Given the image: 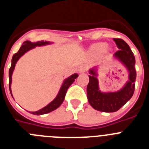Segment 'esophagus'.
Wrapping results in <instances>:
<instances>
[{"label":"esophagus","instance_id":"1","mask_svg":"<svg viewBox=\"0 0 149 149\" xmlns=\"http://www.w3.org/2000/svg\"><path fill=\"white\" fill-rule=\"evenodd\" d=\"M86 69H87V68H86L85 65H81V66L79 67L78 72H80V73H84V72H86Z\"/></svg>","mask_w":149,"mask_h":149}]
</instances>
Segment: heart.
Masks as SVG:
<instances>
[{"label": "heart", "mask_w": 149, "mask_h": 149, "mask_svg": "<svg viewBox=\"0 0 149 149\" xmlns=\"http://www.w3.org/2000/svg\"><path fill=\"white\" fill-rule=\"evenodd\" d=\"M107 44L104 42L99 43V44L96 45L94 47L93 49V53L96 55H101L104 54L105 51L107 50Z\"/></svg>", "instance_id": "heart-1"}]
</instances>
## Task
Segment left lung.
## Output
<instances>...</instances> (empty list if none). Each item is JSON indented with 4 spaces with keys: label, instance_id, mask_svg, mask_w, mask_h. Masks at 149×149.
Wrapping results in <instances>:
<instances>
[{
    "label": "left lung",
    "instance_id": "1",
    "mask_svg": "<svg viewBox=\"0 0 149 149\" xmlns=\"http://www.w3.org/2000/svg\"><path fill=\"white\" fill-rule=\"evenodd\" d=\"M119 49L113 56V59L121 63L128 74V80L122 88L116 91L104 92L100 89L98 81V67L94 66L89 70V82L87 85V98L89 104L96 110L113 113L119 110L134 95L136 72L135 57L128 45L120 39H113Z\"/></svg>",
    "mask_w": 149,
    "mask_h": 149
}]
</instances>
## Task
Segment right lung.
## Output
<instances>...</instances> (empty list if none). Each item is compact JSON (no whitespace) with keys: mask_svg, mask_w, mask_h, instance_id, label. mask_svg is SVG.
I'll return each mask as SVG.
<instances>
[{"mask_svg":"<svg viewBox=\"0 0 149 149\" xmlns=\"http://www.w3.org/2000/svg\"><path fill=\"white\" fill-rule=\"evenodd\" d=\"M54 44L53 42H49V41H39L36 42H31L30 41H26L22 44V47L20 48L19 51L17 52L16 54L13 56L12 58V64L11 67H10V70H9V78H10V83H9V88H10V93H11L12 97L13 98V94H12V89H11V84H12V76H13V73L15 69V65H16L17 62L19 59L22 57L23 55L25 54L27 52H28L30 50L33 49L36 47H41V46H45V45H50ZM78 77V74L77 73H74L72 75H70L67 78L64 79L63 81L61 86L60 88L58 93L55 97L54 99L52 101H51L48 105H46L45 107H42L40 110H37L35 112H30V113L33 114V115H43V114L48 113L50 112L53 111V110H56L62 104L64 99H65V96L66 94V92L68 90V87L72 85L74 83V81H75V79Z\"/></svg>","mask_w":149,"mask_h":149,"instance_id":"obj_1","label":"right lung"}]
</instances>
